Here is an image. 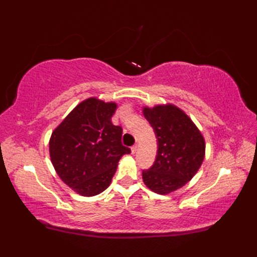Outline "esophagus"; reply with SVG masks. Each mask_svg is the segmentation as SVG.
<instances>
[{
    "mask_svg": "<svg viewBox=\"0 0 257 257\" xmlns=\"http://www.w3.org/2000/svg\"><path fill=\"white\" fill-rule=\"evenodd\" d=\"M137 149H138V146L137 145L133 146L132 147V152H133V154H136V151H137Z\"/></svg>",
    "mask_w": 257,
    "mask_h": 257,
    "instance_id": "34e87169",
    "label": "esophagus"
}]
</instances>
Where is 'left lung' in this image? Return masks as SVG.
Wrapping results in <instances>:
<instances>
[{"instance_id":"left-lung-1","label":"left lung","mask_w":257,"mask_h":257,"mask_svg":"<svg viewBox=\"0 0 257 257\" xmlns=\"http://www.w3.org/2000/svg\"><path fill=\"white\" fill-rule=\"evenodd\" d=\"M143 112L158 139L156 161L143 171V180L152 192L169 194L199 171L205 157L204 137L192 119L172 103L145 106Z\"/></svg>"}]
</instances>
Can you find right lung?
I'll list each match as a JSON object with an SVG mask.
<instances>
[{"mask_svg":"<svg viewBox=\"0 0 257 257\" xmlns=\"http://www.w3.org/2000/svg\"><path fill=\"white\" fill-rule=\"evenodd\" d=\"M117 103L90 97L79 102L54 129L50 157L58 177L76 193L94 196L111 183L118 162L130 149L122 128L111 122Z\"/></svg>","mask_w":257,"mask_h":257,"instance_id":"add662e5","label":"right lung"}]
</instances>
